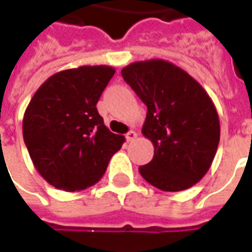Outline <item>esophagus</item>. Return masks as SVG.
<instances>
[{
	"label": "esophagus",
	"mask_w": 252,
	"mask_h": 252,
	"mask_svg": "<svg viewBox=\"0 0 252 252\" xmlns=\"http://www.w3.org/2000/svg\"><path fill=\"white\" fill-rule=\"evenodd\" d=\"M136 136H138V133L135 132V131H129V132L126 133V140H128V142H132L133 139H135V138H136Z\"/></svg>",
	"instance_id": "obj_1"
}]
</instances>
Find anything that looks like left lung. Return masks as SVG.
<instances>
[{
  "instance_id": "obj_1",
  "label": "left lung",
  "mask_w": 252,
  "mask_h": 252,
  "mask_svg": "<svg viewBox=\"0 0 252 252\" xmlns=\"http://www.w3.org/2000/svg\"><path fill=\"white\" fill-rule=\"evenodd\" d=\"M148 106L142 126L155 156L140 175L164 191H181L203 179L218 149V112L207 91L184 68L162 59L133 62L121 70Z\"/></svg>"
}]
</instances>
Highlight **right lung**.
I'll use <instances>...</instances> for the list:
<instances>
[{
	"mask_svg": "<svg viewBox=\"0 0 252 252\" xmlns=\"http://www.w3.org/2000/svg\"><path fill=\"white\" fill-rule=\"evenodd\" d=\"M116 70L80 66L55 73L35 91L23 116V139L48 184L78 191L99 182L126 138L109 131L96 103Z\"/></svg>",
	"mask_w": 252,
	"mask_h": 252,
	"instance_id": "add662e5",
	"label": "right lung"
}]
</instances>
